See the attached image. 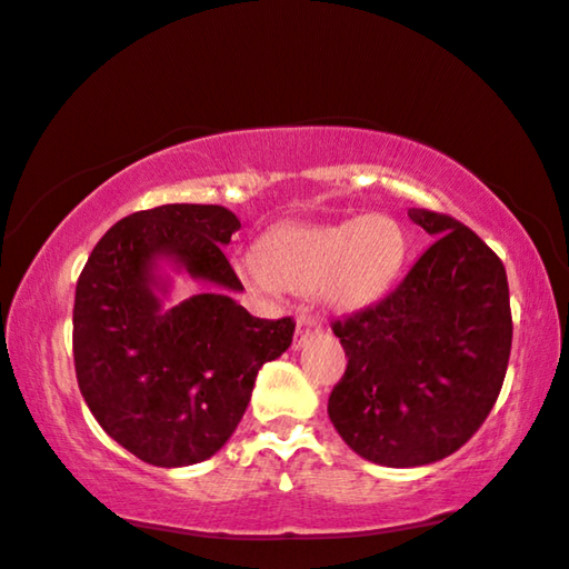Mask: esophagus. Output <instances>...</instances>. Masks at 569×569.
<instances>
[{"label":"esophagus","mask_w":569,"mask_h":569,"mask_svg":"<svg viewBox=\"0 0 569 569\" xmlns=\"http://www.w3.org/2000/svg\"><path fill=\"white\" fill-rule=\"evenodd\" d=\"M320 330V320H317V317H312V315H301L299 320H297V336H293V348H305V343L309 338L315 336V332Z\"/></svg>","instance_id":"34e87169"}]
</instances>
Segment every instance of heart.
<instances>
[{"mask_svg":"<svg viewBox=\"0 0 569 569\" xmlns=\"http://www.w3.org/2000/svg\"><path fill=\"white\" fill-rule=\"evenodd\" d=\"M408 237L396 218L369 213L338 223L280 226L264 247L237 254V272L249 289L315 293L340 312L375 305L398 278Z\"/></svg>","mask_w":569,"mask_h":569,"instance_id":"1","label":"heart"}]
</instances>
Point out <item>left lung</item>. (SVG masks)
I'll list each match as a JSON object with an SVG mask.
<instances>
[{
  "instance_id": "8db88e82",
  "label": "left lung",
  "mask_w": 569,
  "mask_h": 569,
  "mask_svg": "<svg viewBox=\"0 0 569 569\" xmlns=\"http://www.w3.org/2000/svg\"><path fill=\"white\" fill-rule=\"evenodd\" d=\"M431 247L375 307L332 322L348 356L332 427L356 456L429 466L471 439L502 390L512 346L507 272L456 218L411 208Z\"/></svg>"
}]
</instances>
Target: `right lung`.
<instances>
[{
	"label": "right lung",
	"instance_id": "1",
	"mask_svg": "<svg viewBox=\"0 0 569 569\" xmlns=\"http://www.w3.org/2000/svg\"><path fill=\"white\" fill-rule=\"evenodd\" d=\"M241 229L221 206H161L103 233L74 289L72 353L82 398L106 435L150 466L216 456L247 411L257 372L297 322L260 320L229 297L241 280L223 247ZM163 263L201 293L166 306Z\"/></svg>",
	"mask_w": 569,
	"mask_h": 569
}]
</instances>
